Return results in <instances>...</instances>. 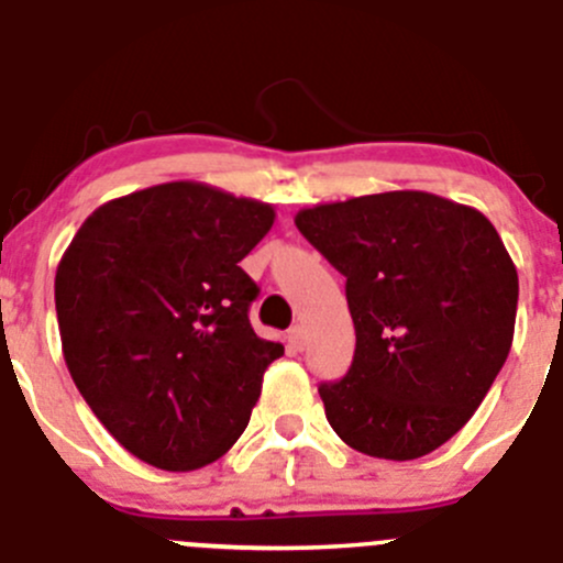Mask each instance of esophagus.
I'll return each mask as SVG.
<instances>
[{"label": "esophagus", "mask_w": 563, "mask_h": 563, "mask_svg": "<svg viewBox=\"0 0 563 563\" xmlns=\"http://www.w3.org/2000/svg\"><path fill=\"white\" fill-rule=\"evenodd\" d=\"M288 341H291V346L297 349V352H302L305 349V341H308V338H305V330L302 327H291V330H288Z\"/></svg>", "instance_id": "esophagus-1"}]
</instances>
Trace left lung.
I'll return each mask as SVG.
<instances>
[{"label": "left lung", "mask_w": 563, "mask_h": 563, "mask_svg": "<svg viewBox=\"0 0 563 563\" xmlns=\"http://www.w3.org/2000/svg\"><path fill=\"white\" fill-rule=\"evenodd\" d=\"M299 233L346 277L354 360L319 387L349 449L407 462L454 438L509 357L517 269L473 206L396 189L297 211Z\"/></svg>", "instance_id": "left-lung-1"}]
</instances>
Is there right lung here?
Masks as SVG:
<instances>
[{
  "instance_id": "obj_1",
  "label": "right lung",
  "mask_w": 563,
  "mask_h": 563,
  "mask_svg": "<svg viewBox=\"0 0 563 563\" xmlns=\"http://www.w3.org/2000/svg\"><path fill=\"white\" fill-rule=\"evenodd\" d=\"M275 209L200 181H167L98 206L54 277L63 357L107 432L136 460L187 473L247 429L283 343L247 310L239 261Z\"/></svg>"
}]
</instances>
